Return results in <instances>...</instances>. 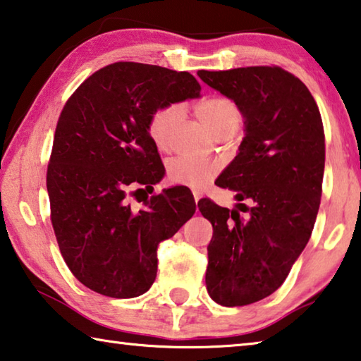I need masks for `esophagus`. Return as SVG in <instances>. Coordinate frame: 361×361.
I'll return each mask as SVG.
<instances>
[{
	"label": "esophagus",
	"instance_id": "obj_1",
	"mask_svg": "<svg viewBox=\"0 0 361 361\" xmlns=\"http://www.w3.org/2000/svg\"><path fill=\"white\" fill-rule=\"evenodd\" d=\"M192 194H194V201H196V202H197V201H199V199H201V194H199L197 191H194Z\"/></svg>",
	"mask_w": 361,
	"mask_h": 361
}]
</instances>
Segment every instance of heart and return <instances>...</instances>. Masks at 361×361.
Returning a JSON list of instances; mask_svg holds the SVG:
<instances>
[{"label": "heart", "mask_w": 361, "mask_h": 361, "mask_svg": "<svg viewBox=\"0 0 361 361\" xmlns=\"http://www.w3.org/2000/svg\"><path fill=\"white\" fill-rule=\"evenodd\" d=\"M196 111L209 128L215 135L233 130L239 125L241 112L233 99L226 96H209L197 102ZM183 107L178 102L160 106L151 114L147 122V133L157 149L167 151L170 146L171 131L181 118ZM216 165L209 160H199L186 156H176L169 160L167 175L175 185H185L191 188H201L216 175Z\"/></svg>", "instance_id": "heart-1"}]
</instances>
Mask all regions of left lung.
<instances>
[{"label":"left lung","instance_id":"left-lung-1","mask_svg":"<svg viewBox=\"0 0 361 361\" xmlns=\"http://www.w3.org/2000/svg\"><path fill=\"white\" fill-rule=\"evenodd\" d=\"M197 75L245 118L238 156L215 181L236 192V207L197 204L214 226L207 293L223 307H243L284 283L312 236L323 191V122L308 88L278 66Z\"/></svg>","mask_w":361,"mask_h":361}]
</instances>
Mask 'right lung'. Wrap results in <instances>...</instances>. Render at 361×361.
Wrapping results in <instances>:
<instances>
[{
    "label": "right lung",
    "mask_w": 361,
    "mask_h": 361,
    "mask_svg": "<svg viewBox=\"0 0 361 361\" xmlns=\"http://www.w3.org/2000/svg\"><path fill=\"white\" fill-rule=\"evenodd\" d=\"M199 94L190 72L114 62L85 80L62 109L47 171L51 223L68 270L94 293L145 294L157 274L159 244L196 212L192 194L180 186L151 196L140 210L128 196L138 185L152 188L165 171L147 133L151 114Z\"/></svg>",
    "instance_id": "obj_1"
}]
</instances>
